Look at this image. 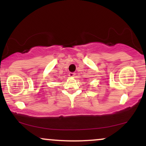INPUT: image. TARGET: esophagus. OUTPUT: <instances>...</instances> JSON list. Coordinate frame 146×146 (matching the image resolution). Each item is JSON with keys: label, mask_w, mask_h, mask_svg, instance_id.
I'll return each instance as SVG.
<instances>
[{"label": "esophagus", "mask_w": 146, "mask_h": 146, "mask_svg": "<svg viewBox=\"0 0 146 146\" xmlns=\"http://www.w3.org/2000/svg\"><path fill=\"white\" fill-rule=\"evenodd\" d=\"M75 75V73H72V72H71V73H68V76L71 77V78H74Z\"/></svg>", "instance_id": "obj_1"}]
</instances>
